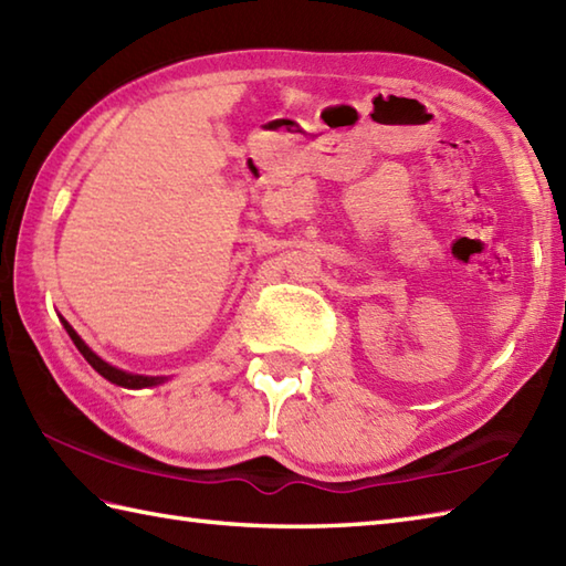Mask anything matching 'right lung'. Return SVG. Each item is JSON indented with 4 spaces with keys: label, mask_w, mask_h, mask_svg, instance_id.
Returning a JSON list of instances; mask_svg holds the SVG:
<instances>
[{
    "label": "right lung",
    "mask_w": 566,
    "mask_h": 566,
    "mask_svg": "<svg viewBox=\"0 0 566 566\" xmlns=\"http://www.w3.org/2000/svg\"><path fill=\"white\" fill-rule=\"evenodd\" d=\"M63 326H65V331H67V335L72 338V343H75V347L77 350L82 353V357L87 359V363L99 371V375L104 377V379H109L112 384H118V387H128V389H140V387H155V384H160V381H165L163 377H143V375H128V371H124V369H116V367H112L109 363H104L102 357H97L94 355L87 345H84V340L80 338V335L72 331V326L67 321H63Z\"/></svg>",
    "instance_id": "add662e5"
}]
</instances>
